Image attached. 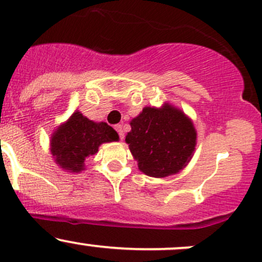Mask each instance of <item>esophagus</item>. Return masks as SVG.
Instances as JSON below:
<instances>
[{
	"label": "esophagus",
	"instance_id": "34e87169",
	"mask_svg": "<svg viewBox=\"0 0 262 262\" xmlns=\"http://www.w3.org/2000/svg\"><path fill=\"white\" fill-rule=\"evenodd\" d=\"M114 128H116V130L118 132V134H119V138H121L122 140L124 139V130H123V127H122V125H121V124H117L116 127H114Z\"/></svg>",
	"mask_w": 262,
	"mask_h": 262
}]
</instances>
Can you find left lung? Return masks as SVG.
I'll use <instances>...</instances> for the list:
<instances>
[{
	"instance_id": "1",
	"label": "left lung",
	"mask_w": 262,
	"mask_h": 262,
	"mask_svg": "<svg viewBox=\"0 0 262 262\" xmlns=\"http://www.w3.org/2000/svg\"><path fill=\"white\" fill-rule=\"evenodd\" d=\"M130 127L125 143L145 175L158 179L176 175L191 161L197 130L192 119L169 102L160 108L144 107Z\"/></svg>"
}]
</instances>
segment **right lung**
<instances>
[{"instance_id": "obj_1", "label": "right lung", "mask_w": 262, "mask_h": 262, "mask_svg": "<svg viewBox=\"0 0 262 262\" xmlns=\"http://www.w3.org/2000/svg\"><path fill=\"white\" fill-rule=\"evenodd\" d=\"M118 133L104 122H93L75 111L50 137V152L54 161L66 172L85 170V161L97 154L101 144L117 141Z\"/></svg>"}]
</instances>
